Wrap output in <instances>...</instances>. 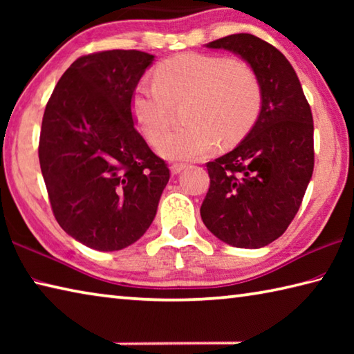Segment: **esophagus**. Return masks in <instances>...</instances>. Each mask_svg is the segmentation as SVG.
Wrapping results in <instances>:
<instances>
[{
    "label": "esophagus",
    "mask_w": 354,
    "mask_h": 354,
    "mask_svg": "<svg viewBox=\"0 0 354 354\" xmlns=\"http://www.w3.org/2000/svg\"><path fill=\"white\" fill-rule=\"evenodd\" d=\"M185 164H181V162H175V164H171L170 165V171L173 173V175H178V173H181L184 169H185Z\"/></svg>",
    "instance_id": "obj_1"
}]
</instances>
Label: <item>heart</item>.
<instances>
[{
	"label": "heart",
	"mask_w": 354,
	"mask_h": 354,
	"mask_svg": "<svg viewBox=\"0 0 354 354\" xmlns=\"http://www.w3.org/2000/svg\"><path fill=\"white\" fill-rule=\"evenodd\" d=\"M183 101L187 124L156 142V151L169 160L203 158L218 137L226 145L241 140L259 115L262 92L254 70L241 59L183 53L154 68V82L136 84L129 109L140 133L154 142L169 127L171 104Z\"/></svg>",
	"instance_id": "obj_1"
}]
</instances>
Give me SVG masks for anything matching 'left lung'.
I'll use <instances>...</instances> for the list:
<instances>
[{
    "label": "left lung",
    "mask_w": 354,
    "mask_h": 354,
    "mask_svg": "<svg viewBox=\"0 0 354 354\" xmlns=\"http://www.w3.org/2000/svg\"><path fill=\"white\" fill-rule=\"evenodd\" d=\"M206 48L243 59L259 80L262 101L245 139L206 164L211 185L201 218L221 242L262 248L283 236L313 178V112L290 62L266 40L242 32Z\"/></svg>",
    "instance_id": "1"
}]
</instances>
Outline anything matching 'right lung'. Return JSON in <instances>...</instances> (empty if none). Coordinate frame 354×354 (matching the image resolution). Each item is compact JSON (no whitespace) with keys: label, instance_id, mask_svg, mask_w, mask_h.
Instances as JSON below:
<instances>
[{"label":"right lung","instance_id":"obj_1","mask_svg":"<svg viewBox=\"0 0 354 354\" xmlns=\"http://www.w3.org/2000/svg\"><path fill=\"white\" fill-rule=\"evenodd\" d=\"M153 62V55L137 50L82 56L45 107L39 160L53 214L88 248L117 251L139 241L170 179L129 109L131 93Z\"/></svg>","mask_w":354,"mask_h":354}]
</instances>
